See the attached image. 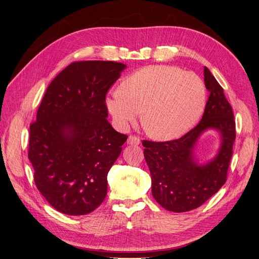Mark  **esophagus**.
Instances as JSON below:
<instances>
[{
    "mask_svg": "<svg viewBox=\"0 0 259 259\" xmlns=\"http://www.w3.org/2000/svg\"><path fill=\"white\" fill-rule=\"evenodd\" d=\"M127 144L132 145V146H137V145L140 144V139L136 136H128Z\"/></svg>",
    "mask_w": 259,
    "mask_h": 259,
    "instance_id": "obj_1",
    "label": "esophagus"
}]
</instances>
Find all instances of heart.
<instances>
[{
  "mask_svg": "<svg viewBox=\"0 0 259 259\" xmlns=\"http://www.w3.org/2000/svg\"><path fill=\"white\" fill-rule=\"evenodd\" d=\"M207 91L201 77L175 66H149L109 93L106 104L113 120L126 126L143 112V125L154 139L185 135L199 122Z\"/></svg>",
  "mask_w": 259,
  "mask_h": 259,
  "instance_id": "1",
  "label": "heart"
}]
</instances>
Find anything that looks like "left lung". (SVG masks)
I'll return each mask as SVG.
<instances>
[{"mask_svg":"<svg viewBox=\"0 0 259 259\" xmlns=\"http://www.w3.org/2000/svg\"><path fill=\"white\" fill-rule=\"evenodd\" d=\"M204 83L209 96L197 126L176 140L155 143L144 140V155L151 174L152 195L169 211L184 213L201 206L226 183L236 122L224 90L209 70L204 68ZM216 130L221 145L213 159L203 166L194 161L193 150L206 130Z\"/></svg>","mask_w":259,"mask_h":259,"instance_id":"left-lung-1","label":"left lung"}]
</instances>
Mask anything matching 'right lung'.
<instances>
[{
  "label": "right lung",
  "mask_w": 259,
  "mask_h": 259,
  "mask_svg": "<svg viewBox=\"0 0 259 259\" xmlns=\"http://www.w3.org/2000/svg\"><path fill=\"white\" fill-rule=\"evenodd\" d=\"M126 65L75 61L55 77L30 125L28 158L37 190L66 215L95 210L127 136L108 122L106 95Z\"/></svg>",
  "instance_id": "add662e5"
}]
</instances>
